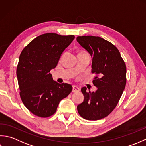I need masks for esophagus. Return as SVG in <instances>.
<instances>
[{
    "instance_id": "1",
    "label": "esophagus",
    "mask_w": 146,
    "mask_h": 146,
    "mask_svg": "<svg viewBox=\"0 0 146 146\" xmlns=\"http://www.w3.org/2000/svg\"><path fill=\"white\" fill-rule=\"evenodd\" d=\"M80 90V88L76 86H72V92H77Z\"/></svg>"
}]
</instances>
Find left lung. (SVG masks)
Returning <instances> with one entry per match:
<instances>
[{"label":"left lung","instance_id":"1","mask_svg":"<svg viewBox=\"0 0 146 146\" xmlns=\"http://www.w3.org/2000/svg\"><path fill=\"white\" fill-rule=\"evenodd\" d=\"M76 40L93 58L92 72L97 75L93 81L96 91L81 88L84 101L77 111L86 120H100L111 113L120 99L126 85V65L117 47L103 38L84 36Z\"/></svg>","mask_w":146,"mask_h":146}]
</instances>
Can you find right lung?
Returning a JSON list of instances; mask_svg holds the SVG:
<instances>
[{"label": "right lung", "mask_w": 146, "mask_h": 146, "mask_svg": "<svg viewBox=\"0 0 146 146\" xmlns=\"http://www.w3.org/2000/svg\"><path fill=\"white\" fill-rule=\"evenodd\" d=\"M74 38V35L43 34L21 53L16 70L20 96L26 108L38 117L54 114L60 101L72 91L70 84L53 81L50 71L56 67Z\"/></svg>", "instance_id": "right-lung-1"}]
</instances>
